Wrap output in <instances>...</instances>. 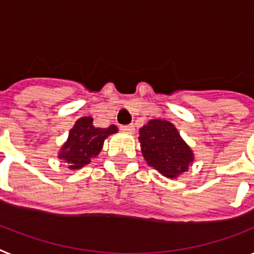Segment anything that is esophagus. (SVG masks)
Returning a JSON list of instances; mask_svg holds the SVG:
<instances>
[{
    "instance_id": "34e87169",
    "label": "esophagus",
    "mask_w": 254,
    "mask_h": 254,
    "mask_svg": "<svg viewBox=\"0 0 254 254\" xmlns=\"http://www.w3.org/2000/svg\"><path fill=\"white\" fill-rule=\"evenodd\" d=\"M121 130L125 131V133L133 134L134 130H135V127H134L133 124H130V125H123V127H121Z\"/></svg>"
}]
</instances>
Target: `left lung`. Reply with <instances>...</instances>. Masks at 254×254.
I'll return each instance as SVG.
<instances>
[{
  "mask_svg": "<svg viewBox=\"0 0 254 254\" xmlns=\"http://www.w3.org/2000/svg\"><path fill=\"white\" fill-rule=\"evenodd\" d=\"M142 155L150 167L168 179L188 171L194 155L175 125L167 120H150L139 129Z\"/></svg>",
  "mask_w": 254,
  "mask_h": 254,
  "instance_id": "8db88e82",
  "label": "left lung"
}]
</instances>
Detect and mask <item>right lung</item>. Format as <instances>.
Listing matches in <instances>:
<instances>
[{
  "instance_id": "1",
  "label": "right lung",
  "mask_w": 254,
  "mask_h": 254,
  "mask_svg": "<svg viewBox=\"0 0 254 254\" xmlns=\"http://www.w3.org/2000/svg\"><path fill=\"white\" fill-rule=\"evenodd\" d=\"M92 121V117H80L60 150L59 158L67 163L70 170H79L88 164L102 151L104 139L111 134L117 133V127L115 125L103 129L95 127Z\"/></svg>"
}]
</instances>
